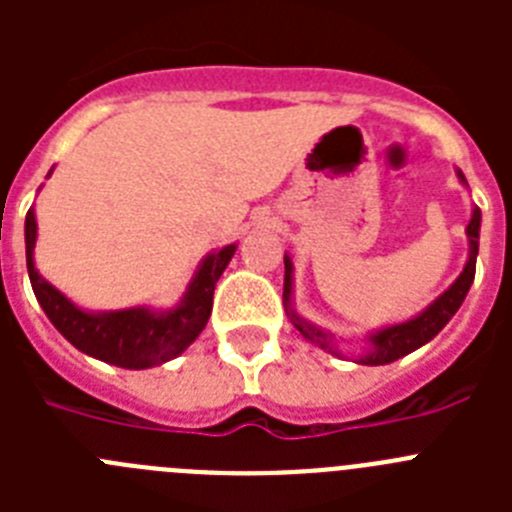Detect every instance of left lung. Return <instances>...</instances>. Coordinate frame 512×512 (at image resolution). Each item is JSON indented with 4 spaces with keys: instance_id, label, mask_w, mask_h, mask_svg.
Masks as SVG:
<instances>
[{
    "instance_id": "left-lung-1",
    "label": "left lung",
    "mask_w": 512,
    "mask_h": 512,
    "mask_svg": "<svg viewBox=\"0 0 512 512\" xmlns=\"http://www.w3.org/2000/svg\"><path fill=\"white\" fill-rule=\"evenodd\" d=\"M459 179L464 182V174L459 171ZM479 223H482V212L479 207H474L472 220L467 225V235H469V261L461 271V277L451 284L436 302H433L428 310H423L418 318L408 320V323L392 325V328H384L379 333H374L369 341H372V351L366 356H361L359 364H369V366H379V364H392L400 356L413 354L415 348H420L423 343L431 341L433 336H438V330L443 325L449 323L454 318V312L459 310L464 297H467L469 287L474 282V271H477V251H479ZM289 297H292V261L284 256V300L289 305ZM292 315V312H289ZM295 318V328L300 330L302 336L310 338L312 343H318L320 348H325L328 354H338L336 348L330 346V338L325 336L323 330H318L315 325L305 323L302 318L292 315Z\"/></svg>"
}]
</instances>
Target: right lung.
<instances>
[{
  "label": "right lung",
  "instance_id": "add662e5",
  "mask_svg": "<svg viewBox=\"0 0 512 512\" xmlns=\"http://www.w3.org/2000/svg\"><path fill=\"white\" fill-rule=\"evenodd\" d=\"M35 233H38L35 215L33 210H27V274H30L33 292L48 320L79 351L99 361H107V364L122 366V369H148V366L164 364V361L182 354L184 348L200 336L202 328L210 320L215 282L220 279V274H223L235 253V246H225L212 253V256H207L202 261L200 271L194 274L182 305L176 310L151 312L146 307H135V310L92 315V312H84L71 305L56 287H51L40 277L33 264Z\"/></svg>",
  "mask_w": 512,
  "mask_h": 512
}]
</instances>
